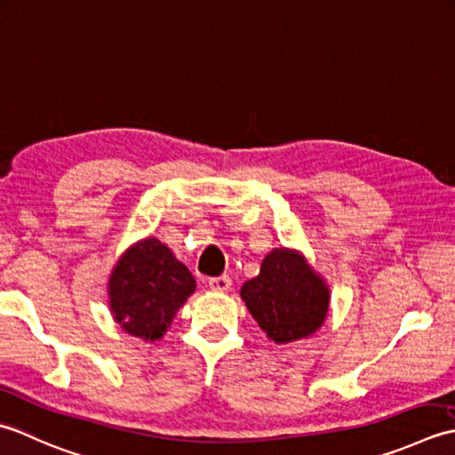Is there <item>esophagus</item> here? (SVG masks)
<instances>
[{
	"label": "esophagus",
	"mask_w": 455,
	"mask_h": 455,
	"mask_svg": "<svg viewBox=\"0 0 455 455\" xmlns=\"http://www.w3.org/2000/svg\"><path fill=\"white\" fill-rule=\"evenodd\" d=\"M208 286L212 291L216 292H228L231 289V279L228 275H221V276H212L208 281Z\"/></svg>",
	"instance_id": "esophagus-1"
}]
</instances>
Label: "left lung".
Here are the masks:
<instances>
[{"mask_svg": "<svg viewBox=\"0 0 455 455\" xmlns=\"http://www.w3.org/2000/svg\"><path fill=\"white\" fill-rule=\"evenodd\" d=\"M241 299L275 344L310 338L328 316L326 281L294 249L276 247L255 279L241 286Z\"/></svg>", "mask_w": 455, "mask_h": 455, "instance_id": "obj_1", "label": "left lung"}]
</instances>
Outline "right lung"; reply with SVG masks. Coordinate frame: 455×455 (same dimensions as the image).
I'll list each match as a JSON object with an SVG mask.
<instances>
[{
	"instance_id": "right-lung-1",
	"label": "right lung",
	"mask_w": 455,
	"mask_h": 455,
	"mask_svg": "<svg viewBox=\"0 0 455 455\" xmlns=\"http://www.w3.org/2000/svg\"><path fill=\"white\" fill-rule=\"evenodd\" d=\"M196 291L187 265L156 237L137 241L116 263L108 294L114 320L145 341H155L171 328L174 314Z\"/></svg>"
}]
</instances>
